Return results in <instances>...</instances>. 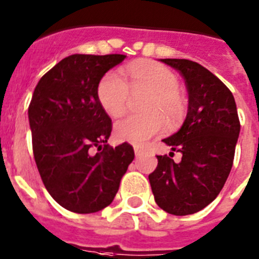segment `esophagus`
<instances>
[{"label": "esophagus", "mask_w": 259, "mask_h": 259, "mask_svg": "<svg viewBox=\"0 0 259 259\" xmlns=\"http://www.w3.org/2000/svg\"><path fill=\"white\" fill-rule=\"evenodd\" d=\"M144 149L140 148V146H135V154H136V156H140L141 154H144Z\"/></svg>", "instance_id": "1"}]
</instances>
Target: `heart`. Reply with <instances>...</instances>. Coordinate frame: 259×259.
Returning a JSON list of instances; mask_svg holds the SVG:
<instances>
[{"label": "heart", "instance_id": "1", "mask_svg": "<svg viewBox=\"0 0 259 259\" xmlns=\"http://www.w3.org/2000/svg\"><path fill=\"white\" fill-rule=\"evenodd\" d=\"M125 80L118 73L110 72L97 86V99L104 110L111 117H119L125 111L132 94L149 92L144 111L131 114L115 123L114 134L120 141L144 145L154 136L167 130V118L172 124L185 114V103L179 91V79L168 68L151 61H139L125 66Z\"/></svg>", "mask_w": 259, "mask_h": 259}]
</instances>
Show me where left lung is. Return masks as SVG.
Segmentation results:
<instances>
[{
	"mask_svg": "<svg viewBox=\"0 0 259 259\" xmlns=\"http://www.w3.org/2000/svg\"><path fill=\"white\" fill-rule=\"evenodd\" d=\"M179 70L189 94V109L180 131L163 140L182 154L156 155L149 175L154 199L169 214L187 215L212 203L224 187L234 163L240 132L231 91L207 68L186 59H160Z\"/></svg>",
	"mask_w": 259,
	"mask_h": 259,
	"instance_id": "1",
	"label": "left lung"
}]
</instances>
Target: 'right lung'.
Here are the masks:
<instances>
[{
    "label": "right lung",
    "instance_id": "1",
    "mask_svg": "<svg viewBox=\"0 0 259 259\" xmlns=\"http://www.w3.org/2000/svg\"><path fill=\"white\" fill-rule=\"evenodd\" d=\"M124 58L70 55L33 92L28 117L35 164L50 195L70 212L86 214L108 207L135 158L128 142L117 148L106 144L113 124L97 99L103 75Z\"/></svg>",
    "mask_w": 259,
    "mask_h": 259
}]
</instances>
